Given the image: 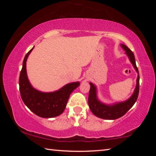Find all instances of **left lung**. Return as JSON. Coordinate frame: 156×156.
I'll use <instances>...</instances> for the list:
<instances>
[{"label":"left lung","instance_id":"1","mask_svg":"<svg viewBox=\"0 0 156 156\" xmlns=\"http://www.w3.org/2000/svg\"><path fill=\"white\" fill-rule=\"evenodd\" d=\"M122 48L126 51V54L129 56L130 61L133 64L134 68L136 69V72L139 73L138 69L136 64L135 56L131 50L126 47L125 44H121ZM140 76L138 74L137 78L136 88L134 91L133 94L129 100L125 102L118 103L112 106H108L99 102L96 97V87L93 84L90 83V90H89L88 103L91 112L97 117L102 118V119L107 120H115L120 117H122L128 111L133 107L135 104L137 99H138L139 94V87H140Z\"/></svg>","mask_w":156,"mask_h":156}]
</instances>
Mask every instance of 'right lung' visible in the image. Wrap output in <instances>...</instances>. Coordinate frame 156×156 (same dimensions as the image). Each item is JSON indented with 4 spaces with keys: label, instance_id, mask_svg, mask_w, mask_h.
I'll return each mask as SVG.
<instances>
[{
    "label": "right lung",
    "instance_id": "right-lung-1",
    "mask_svg": "<svg viewBox=\"0 0 156 156\" xmlns=\"http://www.w3.org/2000/svg\"><path fill=\"white\" fill-rule=\"evenodd\" d=\"M33 49L34 47L25 56L20 71L19 89L21 98L26 106L36 115L46 118L56 117L64 112L70 94L80 83H69L52 93H43L34 89L28 80L26 72V61Z\"/></svg>",
    "mask_w": 156,
    "mask_h": 156
}]
</instances>
